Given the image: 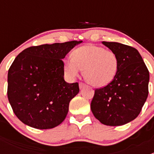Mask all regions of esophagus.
<instances>
[{
	"mask_svg": "<svg viewBox=\"0 0 154 154\" xmlns=\"http://www.w3.org/2000/svg\"><path fill=\"white\" fill-rule=\"evenodd\" d=\"M86 86V84H84L83 83H79V87H80V88L81 89V88H83V87Z\"/></svg>",
	"mask_w": 154,
	"mask_h": 154,
	"instance_id": "1",
	"label": "esophagus"
}]
</instances>
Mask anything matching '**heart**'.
I'll return each instance as SVG.
<instances>
[{"mask_svg":"<svg viewBox=\"0 0 154 154\" xmlns=\"http://www.w3.org/2000/svg\"><path fill=\"white\" fill-rule=\"evenodd\" d=\"M65 73L70 79L79 76L84 69V77L92 86L103 87L111 83L118 71V59L109 50L87 45L74 50L71 58L63 62Z\"/></svg>","mask_w":154,"mask_h":154,"instance_id":"1","label":"heart"}]
</instances>
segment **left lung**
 <instances>
[{"mask_svg":"<svg viewBox=\"0 0 154 154\" xmlns=\"http://www.w3.org/2000/svg\"><path fill=\"white\" fill-rule=\"evenodd\" d=\"M102 43L116 54L118 71L111 83L95 89L91 109L103 125H124L139 116L147 100L149 71L136 48L119 42Z\"/></svg>","mask_w":154,"mask_h":154,"instance_id":"8db88e82","label":"left lung"}]
</instances>
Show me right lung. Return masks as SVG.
Here are the masks:
<instances>
[{
	"label": "right lung",
	"instance_id": "obj_1",
	"mask_svg": "<svg viewBox=\"0 0 154 154\" xmlns=\"http://www.w3.org/2000/svg\"><path fill=\"white\" fill-rule=\"evenodd\" d=\"M82 42L32 46L15 57L8 71L7 96L21 122L46 130L65 120L80 89L78 83L65 81L63 60Z\"/></svg>",
	"mask_w": 154,
	"mask_h": 154
}]
</instances>
